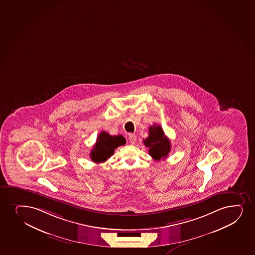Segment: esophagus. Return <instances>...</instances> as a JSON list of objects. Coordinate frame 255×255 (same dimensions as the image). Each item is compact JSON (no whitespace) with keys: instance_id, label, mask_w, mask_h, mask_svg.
Segmentation results:
<instances>
[{"instance_id":"obj_1","label":"esophagus","mask_w":255,"mask_h":255,"mask_svg":"<svg viewBox=\"0 0 255 255\" xmlns=\"http://www.w3.org/2000/svg\"><path fill=\"white\" fill-rule=\"evenodd\" d=\"M135 141H136V135H135V134H129V143L132 144H135Z\"/></svg>"}]
</instances>
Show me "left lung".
Returning <instances> with one entry per match:
<instances>
[{
  "instance_id": "left-lung-1",
  "label": "left lung",
  "mask_w": 255,
  "mask_h": 255,
  "mask_svg": "<svg viewBox=\"0 0 255 255\" xmlns=\"http://www.w3.org/2000/svg\"><path fill=\"white\" fill-rule=\"evenodd\" d=\"M143 143L147 147L149 155L155 160L165 159L171 151V142L165 136L161 127L157 125L150 126L148 136L144 139Z\"/></svg>"
}]
</instances>
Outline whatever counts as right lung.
Returning <instances> with one entry per match:
<instances>
[{
	"label": "right lung",
	"instance_id": "right-lung-1",
	"mask_svg": "<svg viewBox=\"0 0 255 255\" xmlns=\"http://www.w3.org/2000/svg\"><path fill=\"white\" fill-rule=\"evenodd\" d=\"M126 142L123 135H111L108 132L102 131L90 152V159L96 163L105 162L114 154V150Z\"/></svg>",
	"mask_w": 255,
	"mask_h": 255
}]
</instances>
